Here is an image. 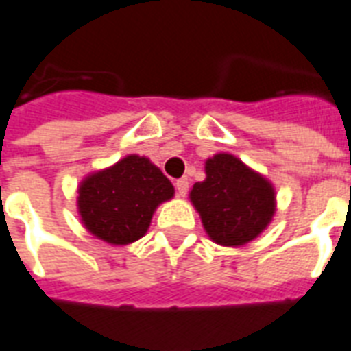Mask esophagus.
<instances>
[{
  "instance_id": "1",
  "label": "esophagus",
  "mask_w": 351,
  "mask_h": 351,
  "mask_svg": "<svg viewBox=\"0 0 351 351\" xmlns=\"http://www.w3.org/2000/svg\"><path fill=\"white\" fill-rule=\"evenodd\" d=\"M175 186L178 197H186L187 191H189V180H187V178H180V180H176Z\"/></svg>"
}]
</instances>
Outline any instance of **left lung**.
<instances>
[{"label":"left lung","mask_w":351,"mask_h":351,"mask_svg":"<svg viewBox=\"0 0 351 351\" xmlns=\"http://www.w3.org/2000/svg\"><path fill=\"white\" fill-rule=\"evenodd\" d=\"M189 200L209 239L226 247L255 240L277 211L271 182L230 153L206 160V180L193 186Z\"/></svg>","instance_id":"left-lung-1"}]
</instances>
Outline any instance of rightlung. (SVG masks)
<instances>
[{
	"mask_svg": "<svg viewBox=\"0 0 351 351\" xmlns=\"http://www.w3.org/2000/svg\"><path fill=\"white\" fill-rule=\"evenodd\" d=\"M173 197L175 187L160 167L145 156L127 154L80 182L76 206L90 234L127 245L147 233L156 208Z\"/></svg>",
	"mask_w": 351,
	"mask_h": 351,
	"instance_id": "right-lung-1",
	"label": "right lung"
}]
</instances>
